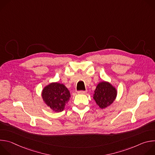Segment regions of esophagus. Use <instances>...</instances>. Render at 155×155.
<instances>
[{"mask_svg": "<svg viewBox=\"0 0 155 155\" xmlns=\"http://www.w3.org/2000/svg\"><path fill=\"white\" fill-rule=\"evenodd\" d=\"M86 93V91H78V94H84Z\"/></svg>", "mask_w": 155, "mask_h": 155, "instance_id": "1", "label": "esophagus"}]
</instances>
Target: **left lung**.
Returning a JSON list of instances; mask_svg holds the SVG:
<instances>
[{
    "label": "left lung",
    "instance_id": "1",
    "mask_svg": "<svg viewBox=\"0 0 155 155\" xmlns=\"http://www.w3.org/2000/svg\"><path fill=\"white\" fill-rule=\"evenodd\" d=\"M117 96L116 87L107 81L99 82L93 94L94 100L101 109L105 108L112 104Z\"/></svg>",
    "mask_w": 155,
    "mask_h": 155
}]
</instances>
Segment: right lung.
<instances>
[{
  "mask_svg": "<svg viewBox=\"0 0 155 155\" xmlns=\"http://www.w3.org/2000/svg\"><path fill=\"white\" fill-rule=\"evenodd\" d=\"M41 95L43 102L55 112H62L71 97L68 88L58 82H52L45 86Z\"/></svg>",
  "mask_w": 155,
  "mask_h": 155,
  "instance_id": "add662e5",
  "label": "right lung"
}]
</instances>
